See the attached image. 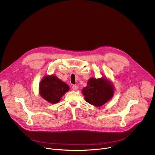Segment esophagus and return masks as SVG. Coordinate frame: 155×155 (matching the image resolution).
<instances>
[{"label": "esophagus", "instance_id": "34e87169", "mask_svg": "<svg viewBox=\"0 0 155 155\" xmlns=\"http://www.w3.org/2000/svg\"><path fill=\"white\" fill-rule=\"evenodd\" d=\"M79 88V87H78V86H76V85H73V87H72V89H73V90H77V89H78Z\"/></svg>", "mask_w": 155, "mask_h": 155}]
</instances>
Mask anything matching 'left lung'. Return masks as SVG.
Masks as SVG:
<instances>
[{"label":"left lung","instance_id":"left-lung-1","mask_svg":"<svg viewBox=\"0 0 155 155\" xmlns=\"http://www.w3.org/2000/svg\"><path fill=\"white\" fill-rule=\"evenodd\" d=\"M82 92L87 102L95 107H101L112 98L114 88L107 78H91Z\"/></svg>","mask_w":155,"mask_h":155}]
</instances>
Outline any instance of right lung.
I'll return each instance as SVG.
<instances>
[{"label":"right lung","mask_w":155,"mask_h":155,"mask_svg":"<svg viewBox=\"0 0 155 155\" xmlns=\"http://www.w3.org/2000/svg\"><path fill=\"white\" fill-rule=\"evenodd\" d=\"M40 95L51 104L58 103L70 89L68 85L55 75H46L39 84Z\"/></svg>","instance_id":"right-lung-1"}]
</instances>
